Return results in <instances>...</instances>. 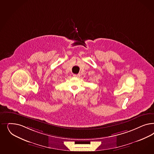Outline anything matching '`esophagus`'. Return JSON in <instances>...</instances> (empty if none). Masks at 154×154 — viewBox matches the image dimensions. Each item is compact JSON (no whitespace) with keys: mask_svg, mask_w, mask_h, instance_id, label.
Here are the masks:
<instances>
[{"mask_svg":"<svg viewBox=\"0 0 154 154\" xmlns=\"http://www.w3.org/2000/svg\"><path fill=\"white\" fill-rule=\"evenodd\" d=\"M73 76H74V77H76V78H78V77H79L80 75L79 74H74L73 75Z\"/></svg>","mask_w":154,"mask_h":154,"instance_id":"34e87169","label":"esophagus"}]
</instances>
